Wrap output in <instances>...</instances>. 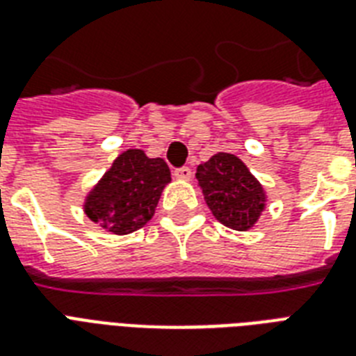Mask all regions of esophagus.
<instances>
[{
    "label": "esophagus",
    "mask_w": 356,
    "mask_h": 356,
    "mask_svg": "<svg viewBox=\"0 0 356 356\" xmlns=\"http://www.w3.org/2000/svg\"><path fill=\"white\" fill-rule=\"evenodd\" d=\"M173 175H175V179H179V181H190V179H192V170L186 166L179 168V170L173 172Z\"/></svg>",
    "instance_id": "1"
}]
</instances>
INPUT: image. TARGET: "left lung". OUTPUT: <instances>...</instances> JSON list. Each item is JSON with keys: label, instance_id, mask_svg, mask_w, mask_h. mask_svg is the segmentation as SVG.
<instances>
[{"label": "left lung", "instance_id": "left-lung-1", "mask_svg": "<svg viewBox=\"0 0 356 356\" xmlns=\"http://www.w3.org/2000/svg\"><path fill=\"white\" fill-rule=\"evenodd\" d=\"M197 186L218 222L234 231H248L264 212L268 195L259 179L233 153H216L195 172Z\"/></svg>", "mask_w": 356, "mask_h": 356}]
</instances>
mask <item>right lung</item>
Instances as JSON below:
<instances>
[{"label":"right lung","mask_w":356,"mask_h":356,"mask_svg":"<svg viewBox=\"0 0 356 356\" xmlns=\"http://www.w3.org/2000/svg\"><path fill=\"white\" fill-rule=\"evenodd\" d=\"M170 181L172 173L162 159H149L142 149H127L86 194L83 209L90 222L108 233H134L153 218Z\"/></svg>","instance_id":"right-lung-1"}]
</instances>
